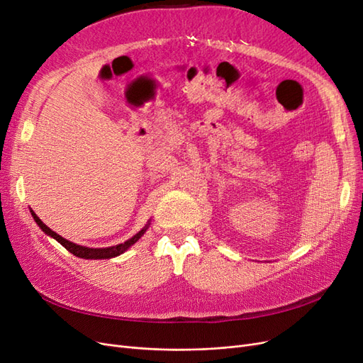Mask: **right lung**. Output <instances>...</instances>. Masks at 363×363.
I'll list each match as a JSON object with an SVG mask.
<instances>
[{
  "label": "right lung",
  "instance_id": "add662e5",
  "mask_svg": "<svg viewBox=\"0 0 363 363\" xmlns=\"http://www.w3.org/2000/svg\"><path fill=\"white\" fill-rule=\"evenodd\" d=\"M30 212H31L33 219H35L36 224L40 227V230H42L43 233L51 236L52 239H56L62 247H65L69 252H72L74 256L82 257V259H94V260H95V259H112V257H116V256H119V255H123L124 251H127L131 245L136 244L138 240H139L142 236H144V233L147 232V228H148V225H150V223H148L144 228L140 230L139 233H136L133 238H130L128 240H125V242H123V244H118V245H113V247H107V248H89V247L77 245V244L71 242V240L62 238V236L57 235L56 232H52V230H51L48 225L43 224V223L40 221V219H39V216H38L35 212H33V211H30Z\"/></svg>",
  "mask_w": 363,
  "mask_h": 363
}]
</instances>
